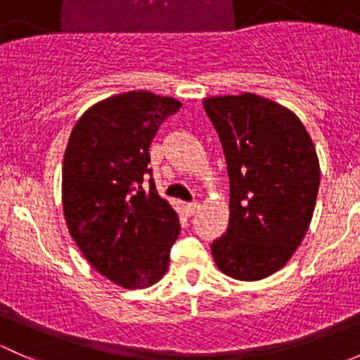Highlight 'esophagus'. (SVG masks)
I'll return each instance as SVG.
<instances>
[{"label":"esophagus","mask_w":360,"mask_h":360,"mask_svg":"<svg viewBox=\"0 0 360 360\" xmlns=\"http://www.w3.org/2000/svg\"><path fill=\"white\" fill-rule=\"evenodd\" d=\"M198 210H200V203L198 202L186 203V205H184V212H186L188 216H193V214H197Z\"/></svg>","instance_id":"obj_1"}]
</instances>
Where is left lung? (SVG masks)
<instances>
[{"label": "left lung", "mask_w": 360, "mask_h": 360, "mask_svg": "<svg viewBox=\"0 0 360 360\" xmlns=\"http://www.w3.org/2000/svg\"><path fill=\"white\" fill-rule=\"evenodd\" d=\"M230 177V223L212 242L217 268L237 281L281 270L314 216L321 167L314 141L288 108L256 96L203 99Z\"/></svg>", "instance_id": "left-lung-1"}]
</instances>
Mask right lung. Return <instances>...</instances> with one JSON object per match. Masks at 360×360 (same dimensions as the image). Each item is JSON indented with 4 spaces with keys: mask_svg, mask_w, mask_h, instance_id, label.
<instances>
[{
    "mask_svg": "<svg viewBox=\"0 0 360 360\" xmlns=\"http://www.w3.org/2000/svg\"><path fill=\"white\" fill-rule=\"evenodd\" d=\"M181 103L146 90L94 104L72 127L63 163L68 230L85 259L125 289L157 284L179 237V217L155 190L150 146Z\"/></svg>",
    "mask_w": 360,
    "mask_h": 360,
    "instance_id": "add662e5",
    "label": "right lung"
}]
</instances>
